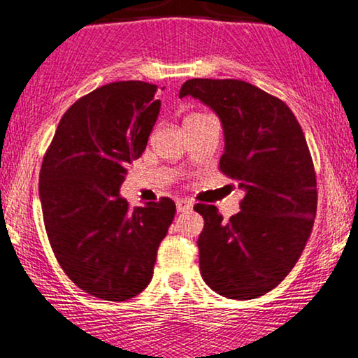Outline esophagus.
<instances>
[{
    "mask_svg": "<svg viewBox=\"0 0 358 358\" xmlns=\"http://www.w3.org/2000/svg\"><path fill=\"white\" fill-rule=\"evenodd\" d=\"M192 206L193 204L188 199H176V209H178V213L188 211V209H192Z\"/></svg>",
    "mask_w": 358,
    "mask_h": 358,
    "instance_id": "obj_1",
    "label": "esophagus"
}]
</instances>
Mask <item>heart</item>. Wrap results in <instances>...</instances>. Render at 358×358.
I'll return each mask as SVG.
<instances>
[{"label": "heart", "mask_w": 358, "mask_h": 358, "mask_svg": "<svg viewBox=\"0 0 358 358\" xmlns=\"http://www.w3.org/2000/svg\"><path fill=\"white\" fill-rule=\"evenodd\" d=\"M198 116H203V114H189V116H188L187 119H185V122L189 121V119H194V117H198Z\"/></svg>", "instance_id": "1"}]
</instances>
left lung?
<instances>
[{
  "mask_svg": "<svg viewBox=\"0 0 358 358\" xmlns=\"http://www.w3.org/2000/svg\"><path fill=\"white\" fill-rule=\"evenodd\" d=\"M188 94L221 117L219 170L245 193L229 221L216 206H194L204 217L199 270L221 296L254 299L282 283L311 236L317 208L311 152L292 109L254 85L193 78L180 90V98Z\"/></svg>",
  "mask_w": 358,
  "mask_h": 358,
  "instance_id": "1",
  "label": "left lung"
}]
</instances>
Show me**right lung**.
I'll return each mask as SVG.
<instances>
[{"mask_svg":"<svg viewBox=\"0 0 358 358\" xmlns=\"http://www.w3.org/2000/svg\"><path fill=\"white\" fill-rule=\"evenodd\" d=\"M157 85L116 82L66 109L39 175L42 216L62 270L76 287L126 301L150 283L176 206L160 198L131 209L119 196L160 111Z\"/></svg>","mask_w":358,"mask_h":358,"instance_id":"obj_1","label":"right lung"}]
</instances>
